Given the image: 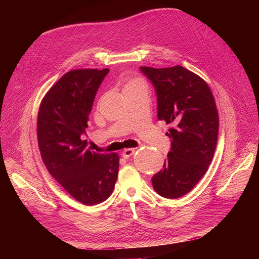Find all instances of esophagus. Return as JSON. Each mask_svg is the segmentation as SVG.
I'll return each mask as SVG.
<instances>
[{
	"label": "esophagus",
	"mask_w": 259,
	"mask_h": 259,
	"mask_svg": "<svg viewBox=\"0 0 259 259\" xmlns=\"http://www.w3.org/2000/svg\"><path fill=\"white\" fill-rule=\"evenodd\" d=\"M134 153H135V149L130 148V149H125V150L122 151L121 155H122V157H124V158L128 159V158H129V157H131Z\"/></svg>",
	"instance_id": "obj_1"
}]
</instances>
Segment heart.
Listing matches in <instances>:
<instances>
[{
    "label": "heart",
    "instance_id": "obj_1",
    "mask_svg": "<svg viewBox=\"0 0 259 259\" xmlns=\"http://www.w3.org/2000/svg\"><path fill=\"white\" fill-rule=\"evenodd\" d=\"M134 83H140V81H138V80H131L129 84H134Z\"/></svg>",
    "mask_w": 259,
    "mask_h": 259
}]
</instances>
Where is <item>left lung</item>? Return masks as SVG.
I'll return each instance as SVG.
<instances>
[{
  "label": "left lung",
  "mask_w": 259,
  "mask_h": 259,
  "mask_svg": "<svg viewBox=\"0 0 259 259\" xmlns=\"http://www.w3.org/2000/svg\"><path fill=\"white\" fill-rule=\"evenodd\" d=\"M140 70L154 87L158 119L173 126L167 132L171 150L152 186L162 197L179 198L191 191L212 161L219 137L215 101L206 81L180 65Z\"/></svg>",
  "instance_id": "8db88e82"
}]
</instances>
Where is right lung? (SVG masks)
Listing matches in <instances>:
<instances>
[{
  "instance_id": "add662e5",
  "label": "right lung",
  "mask_w": 259,
  "mask_h": 259,
  "mask_svg": "<svg viewBox=\"0 0 259 259\" xmlns=\"http://www.w3.org/2000/svg\"><path fill=\"white\" fill-rule=\"evenodd\" d=\"M109 69L65 73L47 92L37 115V141L49 173L87 206L111 195L118 173L116 153L100 154L83 138L95 95Z\"/></svg>"
}]
</instances>
